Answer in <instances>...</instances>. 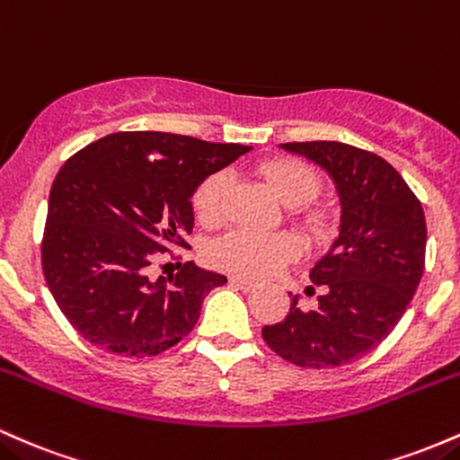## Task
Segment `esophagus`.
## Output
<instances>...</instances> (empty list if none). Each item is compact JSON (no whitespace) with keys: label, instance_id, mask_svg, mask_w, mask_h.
<instances>
[{"label":"esophagus","instance_id":"obj_1","mask_svg":"<svg viewBox=\"0 0 460 460\" xmlns=\"http://www.w3.org/2000/svg\"><path fill=\"white\" fill-rule=\"evenodd\" d=\"M228 282H230L232 287L241 288V291H250V288H254V282L245 280V278H239V276H230Z\"/></svg>","mask_w":460,"mask_h":460}]
</instances>
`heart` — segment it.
I'll use <instances>...</instances> for the list:
<instances>
[{"label": "heart", "mask_w": 460, "mask_h": 460, "mask_svg": "<svg viewBox=\"0 0 460 460\" xmlns=\"http://www.w3.org/2000/svg\"><path fill=\"white\" fill-rule=\"evenodd\" d=\"M258 173L276 193V198L288 206L311 202L319 190V175L302 161H291V158L267 161L258 167ZM228 190V172H215L199 182L193 193V210L202 224H217L224 217ZM297 224L311 239L319 241L330 234L328 215L313 206H302L297 210ZM297 256V239L287 232L261 234L252 230H232L208 247V261L217 270L243 278L271 276L273 271L285 267L287 262H293Z\"/></svg>", "instance_id": "1"}]
</instances>
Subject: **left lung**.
<instances>
[{
    "label": "left lung",
    "instance_id": "8db88e82",
    "mask_svg": "<svg viewBox=\"0 0 460 460\" xmlns=\"http://www.w3.org/2000/svg\"><path fill=\"white\" fill-rule=\"evenodd\" d=\"M322 164L341 198V234L313 267L326 287L317 311L297 297L262 339L297 367L352 363L389 337L415 296L426 265V217L409 184L378 154L339 141L285 143Z\"/></svg>",
    "mask_w": 460,
    "mask_h": 460
}]
</instances>
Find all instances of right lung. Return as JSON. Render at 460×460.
Here are the masks:
<instances>
[{
  "instance_id": "right-lung-1",
  "label": "right lung",
  "mask_w": 460,
  "mask_h": 460,
  "mask_svg": "<svg viewBox=\"0 0 460 460\" xmlns=\"http://www.w3.org/2000/svg\"><path fill=\"white\" fill-rule=\"evenodd\" d=\"M250 149L169 132H115L60 167L40 262L56 304L86 341L146 358L193 330L204 297L226 276L193 262L169 280L152 282L147 271L172 247H187L198 184Z\"/></svg>"
}]
</instances>
